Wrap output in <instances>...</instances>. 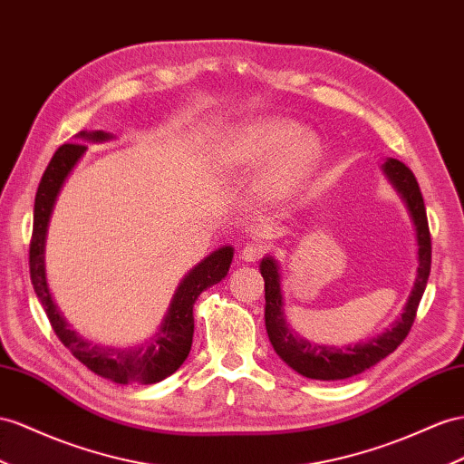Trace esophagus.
<instances>
[{
	"mask_svg": "<svg viewBox=\"0 0 464 464\" xmlns=\"http://www.w3.org/2000/svg\"><path fill=\"white\" fill-rule=\"evenodd\" d=\"M239 256L245 260V263H256L258 258L265 256V246L260 245V243L248 241V243L243 246V251H241Z\"/></svg>",
	"mask_w": 464,
	"mask_h": 464,
	"instance_id": "34e87169",
	"label": "esophagus"
}]
</instances>
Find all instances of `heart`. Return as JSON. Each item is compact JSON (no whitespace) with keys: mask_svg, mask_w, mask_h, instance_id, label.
I'll list each match as a JSON object with an SVG mask.
<instances>
[{"mask_svg":"<svg viewBox=\"0 0 464 464\" xmlns=\"http://www.w3.org/2000/svg\"><path fill=\"white\" fill-rule=\"evenodd\" d=\"M294 135L295 127L284 119H258L227 142L219 162L223 170L258 169L280 150L263 188L268 198H284L310 174L317 159V142L307 135Z\"/></svg>","mask_w":464,"mask_h":464,"instance_id":"1","label":"heart"}]
</instances>
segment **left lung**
<instances>
[{"mask_svg":"<svg viewBox=\"0 0 464 464\" xmlns=\"http://www.w3.org/2000/svg\"><path fill=\"white\" fill-rule=\"evenodd\" d=\"M382 170L388 176V180L398 189L401 199L406 201L411 221L415 225V237H418L420 246V268L408 304L403 307L401 317L390 329H386L384 334L347 347L315 345V343L298 337L288 327L286 317H284L280 272L276 260L272 256H266L263 258V263H260V275L265 278V324L268 339L280 359L302 376L314 380H345L354 374H361L366 368H371L376 362L386 359L390 353H394L401 345L403 339L408 337L413 325L415 312H418V305L421 302V295L425 292L427 278H430L431 270L430 225H427L423 196L420 192L418 180H415V176L408 166L396 159H388L382 164Z\"/></svg>","mask_w":464,"mask_h":464,"instance_id":"8db88e82","label":"left lung"}]
</instances>
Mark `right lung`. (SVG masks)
<instances>
[{"instance_id": "obj_1", "label": "right lung", "mask_w": 464, "mask_h": 464, "mask_svg": "<svg viewBox=\"0 0 464 464\" xmlns=\"http://www.w3.org/2000/svg\"><path fill=\"white\" fill-rule=\"evenodd\" d=\"M78 137L93 142L111 139V135L103 133V130H93V133L82 130ZM86 149L88 147L82 145V142H66V145L58 147L41 178L37 196H34L33 237L29 246L33 288L44 307L56 337L92 372L113 380L117 384L160 382V380L170 376L182 366L189 349H192L194 304L201 292L227 276L233 260V246H223L219 251H213L198 266L188 272L174 294L169 314H166L157 337L147 341L145 345L130 349H111L92 345L90 341L78 337L76 331L68 329L61 312L56 310L51 298L49 286H46L44 241L56 196L61 192L66 176L72 172L74 164L86 152Z\"/></svg>"}]
</instances>
